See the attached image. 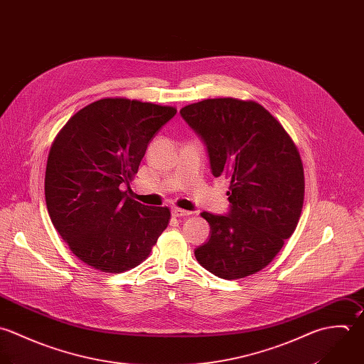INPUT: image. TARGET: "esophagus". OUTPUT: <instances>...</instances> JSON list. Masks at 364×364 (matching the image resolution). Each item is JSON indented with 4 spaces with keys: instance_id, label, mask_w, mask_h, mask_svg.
Returning <instances> with one entry per match:
<instances>
[{
    "instance_id": "obj_1",
    "label": "esophagus",
    "mask_w": 364,
    "mask_h": 364,
    "mask_svg": "<svg viewBox=\"0 0 364 364\" xmlns=\"http://www.w3.org/2000/svg\"><path fill=\"white\" fill-rule=\"evenodd\" d=\"M172 215H173L175 218H186V216H189V215H192V213L188 212V210H183V209L173 208V209H172Z\"/></svg>"
}]
</instances>
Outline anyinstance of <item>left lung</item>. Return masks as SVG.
I'll return each instance as SVG.
<instances>
[{
	"instance_id": "1",
	"label": "left lung",
	"mask_w": 364,
	"mask_h": 364,
	"mask_svg": "<svg viewBox=\"0 0 364 364\" xmlns=\"http://www.w3.org/2000/svg\"><path fill=\"white\" fill-rule=\"evenodd\" d=\"M181 116L208 148L215 176L230 179V210L208 212L210 239L195 250L213 275L239 279L265 268L292 236L305 195L304 165L289 134L252 100L206 99Z\"/></svg>"
}]
</instances>
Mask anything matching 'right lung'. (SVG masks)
<instances>
[{"mask_svg": "<svg viewBox=\"0 0 364 364\" xmlns=\"http://www.w3.org/2000/svg\"><path fill=\"white\" fill-rule=\"evenodd\" d=\"M175 114L172 106L106 97L73 114L53 139L45 172L48 213L89 267L128 271L168 228L166 206H145L120 185L134 179L149 141Z\"/></svg>", "mask_w": 364, "mask_h": 364, "instance_id": "right-lung-1", "label": "right lung"}]
</instances>
